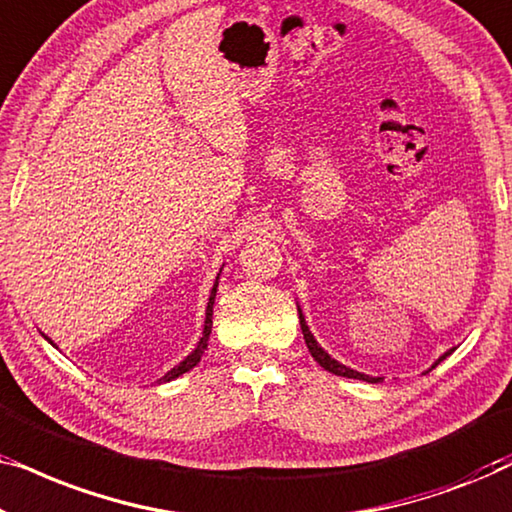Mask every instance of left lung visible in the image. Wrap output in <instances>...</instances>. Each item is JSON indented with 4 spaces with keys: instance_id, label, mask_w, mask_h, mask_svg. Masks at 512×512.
Returning <instances> with one entry per match:
<instances>
[{
    "instance_id": "8db88e82",
    "label": "left lung",
    "mask_w": 512,
    "mask_h": 512,
    "mask_svg": "<svg viewBox=\"0 0 512 512\" xmlns=\"http://www.w3.org/2000/svg\"><path fill=\"white\" fill-rule=\"evenodd\" d=\"M298 317H300V331H303V338H305V345H307V349H310V354L314 356V361L319 363L321 368L324 370H328V373H333V375H340V377H352V380H366V382H373V384H377V382H382L384 377H373V375H366V373H359V370H354V368H349V366H345V363H340V361H335L331 354L326 352L324 347L319 345L317 342V338H314L312 335V331H310V326H307V321H305V314H303V310H300V305H298ZM454 352V349H447V352L443 354V356H438L436 361H433V366L429 368V370H433L438 366L440 361H445L447 356H450ZM429 370H424V375L429 373Z\"/></svg>"
}]
</instances>
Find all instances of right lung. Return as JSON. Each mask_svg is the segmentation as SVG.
Listing matches in <instances>:
<instances>
[{"label":"right lung","instance_id":"add662e5","mask_svg":"<svg viewBox=\"0 0 512 512\" xmlns=\"http://www.w3.org/2000/svg\"><path fill=\"white\" fill-rule=\"evenodd\" d=\"M219 275H221V270H219ZM219 275H216V282H214V286H212V296H209V303H207V310H205V326H202V335H200V340H198V345H195V349L191 354L186 356L184 361L181 363H177V366H174L172 370H167V373L160 377V380H156V384H163V382H172V380H177L179 375H184V373H188V370L191 368H195L200 363V359H202V354H205V349H207V345H209V335H212V314H214V298H216V289H219ZM44 338L51 342V345L55 347V342L48 338V335H44Z\"/></svg>","mask_w":512,"mask_h":512}]
</instances>
